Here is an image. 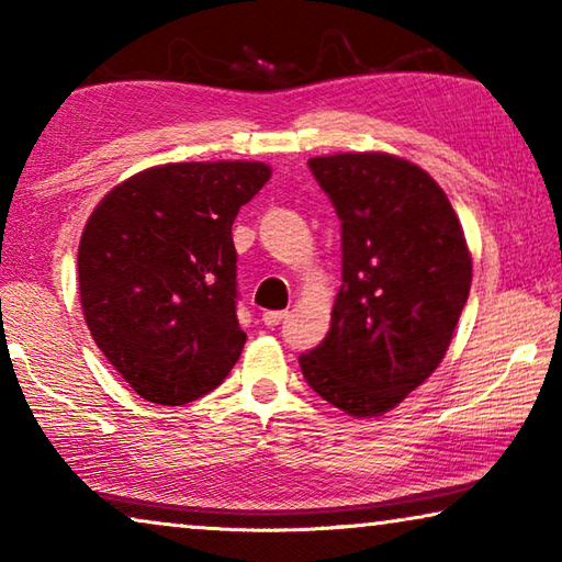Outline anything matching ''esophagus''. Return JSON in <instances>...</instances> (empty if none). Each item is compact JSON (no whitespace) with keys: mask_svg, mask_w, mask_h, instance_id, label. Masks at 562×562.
Instances as JSON below:
<instances>
[{"mask_svg":"<svg viewBox=\"0 0 562 562\" xmlns=\"http://www.w3.org/2000/svg\"><path fill=\"white\" fill-rule=\"evenodd\" d=\"M284 319H288V312H282V310H270V312H265V315H262V322L268 327H278L280 322H284Z\"/></svg>","mask_w":562,"mask_h":562,"instance_id":"34e87169","label":"esophagus"}]
</instances>
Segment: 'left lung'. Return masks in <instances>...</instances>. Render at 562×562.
Segmentation results:
<instances>
[{
  "instance_id": "8db88e82",
  "label": "left lung",
  "mask_w": 562,
  "mask_h": 562,
  "mask_svg": "<svg viewBox=\"0 0 562 562\" xmlns=\"http://www.w3.org/2000/svg\"><path fill=\"white\" fill-rule=\"evenodd\" d=\"M341 221V288L302 374L331 406L382 416L441 364L471 290V252L439 183L389 154L310 158Z\"/></svg>"
}]
</instances>
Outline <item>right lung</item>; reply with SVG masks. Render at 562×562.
<instances>
[{
  "label": "right lung",
  "instance_id": "add662e5",
  "mask_svg": "<svg viewBox=\"0 0 562 562\" xmlns=\"http://www.w3.org/2000/svg\"><path fill=\"white\" fill-rule=\"evenodd\" d=\"M270 176L258 160L168 164L93 207L79 243L83 319L146 402H195L240 357L233 223Z\"/></svg>",
  "mask_w": 562,
  "mask_h": 562
}]
</instances>
